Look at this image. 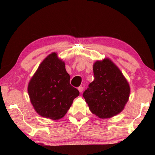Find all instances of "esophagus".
Segmentation results:
<instances>
[{"label":"esophagus","mask_w":155,"mask_h":155,"mask_svg":"<svg viewBox=\"0 0 155 155\" xmlns=\"http://www.w3.org/2000/svg\"><path fill=\"white\" fill-rule=\"evenodd\" d=\"M83 90H84L83 87H78V90H79L80 92H83Z\"/></svg>","instance_id":"obj_1"}]
</instances>
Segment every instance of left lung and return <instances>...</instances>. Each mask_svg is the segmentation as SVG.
Masks as SVG:
<instances>
[{"mask_svg": "<svg viewBox=\"0 0 155 155\" xmlns=\"http://www.w3.org/2000/svg\"><path fill=\"white\" fill-rule=\"evenodd\" d=\"M94 81L83 93L89 109L99 118H109L124 110L130 88L117 65L109 58L97 61L93 65Z\"/></svg>", "mask_w": 155, "mask_h": 155, "instance_id": "8db88e82", "label": "left lung"}]
</instances>
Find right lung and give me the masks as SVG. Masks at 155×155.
<instances>
[{
  "label": "right lung",
  "instance_id": "obj_1",
  "mask_svg": "<svg viewBox=\"0 0 155 155\" xmlns=\"http://www.w3.org/2000/svg\"><path fill=\"white\" fill-rule=\"evenodd\" d=\"M65 62L53 52L40 63L28 84V94L36 112L52 120L62 118L79 96L70 84Z\"/></svg>",
  "mask_w": 155,
  "mask_h": 155
}]
</instances>
